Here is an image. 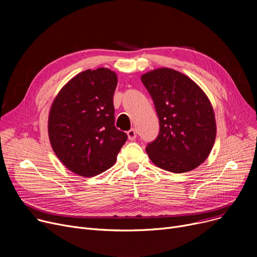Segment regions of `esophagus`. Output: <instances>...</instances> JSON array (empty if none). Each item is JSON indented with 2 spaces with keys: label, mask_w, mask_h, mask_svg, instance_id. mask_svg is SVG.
Listing matches in <instances>:
<instances>
[{
  "label": "esophagus",
  "mask_w": 257,
  "mask_h": 257,
  "mask_svg": "<svg viewBox=\"0 0 257 257\" xmlns=\"http://www.w3.org/2000/svg\"><path fill=\"white\" fill-rule=\"evenodd\" d=\"M127 136H128V139L130 141H133L137 139V131L134 129H130L128 132H127Z\"/></svg>",
  "instance_id": "34e87169"
}]
</instances>
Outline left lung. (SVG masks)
<instances>
[{
	"mask_svg": "<svg viewBox=\"0 0 257 257\" xmlns=\"http://www.w3.org/2000/svg\"><path fill=\"white\" fill-rule=\"evenodd\" d=\"M141 79L159 118L158 137L146 148L152 163L173 173L196 169L208 157L217 132L207 96L191 78L167 67Z\"/></svg>",
	"mask_w": 257,
	"mask_h": 257,
	"instance_id": "8db88e82",
	"label": "left lung"
}]
</instances>
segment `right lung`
<instances>
[{
    "label": "right lung",
    "instance_id": "1",
    "mask_svg": "<svg viewBox=\"0 0 257 257\" xmlns=\"http://www.w3.org/2000/svg\"><path fill=\"white\" fill-rule=\"evenodd\" d=\"M116 74L99 67L71 79L54 100L49 114L53 151L73 173L92 177L111 168L127 134L114 126Z\"/></svg>",
    "mask_w": 257,
    "mask_h": 257
}]
</instances>
